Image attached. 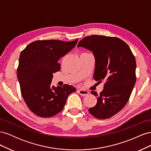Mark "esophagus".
<instances>
[{
  "instance_id": "obj_1",
  "label": "esophagus",
  "mask_w": 151,
  "mask_h": 151,
  "mask_svg": "<svg viewBox=\"0 0 151 151\" xmlns=\"http://www.w3.org/2000/svg\"><path fill=\"white\" fill-rule=\"evenodd\" d=\"M77 91H78V93L80 94V95L83 96H85L88 95L89 94V91L84 89H79Z\"/></svg>"
}]
</instances>
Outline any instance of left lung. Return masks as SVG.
<instances>
[{
    "instance_id": "8db88e82",
    "label": "left lung",
    "mask_w": 151,
    "mask_h": 151,
    "mask_svg": "<svg viewBox=\"0 0 151 151\" xmlns=\"http://www.w3.org/2000/svg\"><path fill=\"white\" fill-rule=\"evenodd\" d=\"M77 47L93 52L95 58L94 79L98 83L104 80L103 90L98 94L97 103L89 109L99 119H106L125 106L136 82V61L130 47L120 38L100 35L86 36Z\"/></svg>"
}]
</instances>
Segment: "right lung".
Here are the masks:
<instances>
[{
	"instance_id": "obj_1",
	"label": "right lung",
	"mask_w": 151,
	"mask_h": 151,
	"mask_svg": "<svg viewBox=\"0 0 151 151\" xmlns=\"http://www.w3.org/2000/svg\"><path fill=\"white\" fill-rule=\"evenodd\" d=\"M72 42L60 40H38L22 50L17 69L21 92L27 106L35 115L51 117L60 112L68 96L76 89L64 84L51 86L53 74L60 69L58 60L76 45Z\"/></svg>"
}]
</instances>
